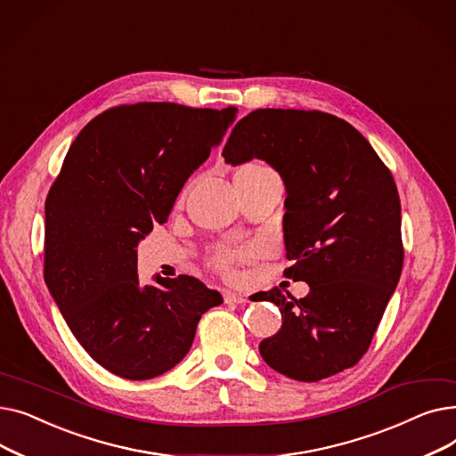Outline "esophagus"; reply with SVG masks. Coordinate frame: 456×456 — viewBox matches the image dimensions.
I'll return each mask as SVG.
<instances>
[{
  "instance_id": "1",
  "label": "esophagus",
  "mask_w": 456,
  "mask_h": 456,
  "mask_svg": "<svg viewBox=\"0 0 456 456\" xmlns=\"http://www.w3.org/2000/svg\"><path fill=\"white\" fill-rule=\"evenodd\" d=\"M224 299H225V303H236V305H240V303H246V301H248L246 296L236 294V292H227V294L224 296Z\"/></svg>"
}]
</instances>
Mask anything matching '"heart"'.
<instances>
[{
	"label": "heart",
	"instance_id": "obj_1",
	"mask_svg": "<svg viewBox=\"0 0 456 456\" xmlns=\"http://www.w3.org/2000/svg\"><path fill=\"white\" fill-rule=\"evenodd\" d=\"M253 255V249L249 248H242V249H222L218 255H216L214 262L224 273L231 275L234 273V268L238 262H242L246 258H249Z\"/></svg>",
	"mask_w": 456,
	"mask_h": 456
}]
</instances>
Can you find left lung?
<instances>
[{
	"mask_svg": "<svg viewBox=\"0 0 456 456\" xmlns=\"http://www.w3.org/2000/svg\"><path fill=\"white\" fill-rule=\"evenodd\" d=\"M227 164L260 159L281 175L284 272L310 292L272 289L282 325L258 351L275 371L316 382L354 366L368 351L403 270L395 181L370 142L320 110L258 109L238 122Z\"/></svg>",
	"mask_w": 456,
	"mask_h": 456,
	"instance_id": "1",
	"label": "left lung"
}]
</instances>
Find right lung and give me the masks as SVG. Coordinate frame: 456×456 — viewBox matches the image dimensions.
<instances>
[{"label":"right lung","mask_w":456,"mask_h":456,"mask_svg":"<svg viewBox=\"0 0 456 456\" xmlns=\"http://www.w3.org/2000/svg\"><path fill=\"white\" fill-rule=\"evenodd\" d=\"M238 109L122 105L71 143L45 200L44 279L95 362L146 380L179 364L220 292L190 275L142 286L136 246L170 216L181 188L220 146Z\"/></svg>","instance_id":"right-lung-1"}]
</instances>
